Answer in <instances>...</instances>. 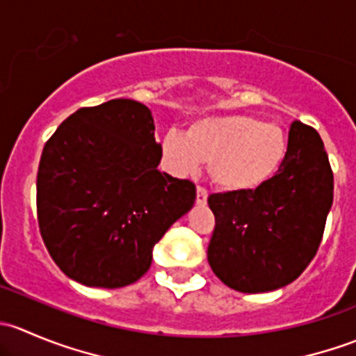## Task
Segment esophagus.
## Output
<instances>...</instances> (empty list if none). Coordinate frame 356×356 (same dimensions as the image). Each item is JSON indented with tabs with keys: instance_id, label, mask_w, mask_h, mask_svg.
Wrapping results in <instances>:
<instances>
[{
	"instance_id": "obj_1",
	"label": "esophagus",
	"mask_w": 356,
	"mask_h": 356,
	"mask_svg": "<svg viewBox=\"0 0 356 356\" xmlns=\"http://www.w3.org/2000/svg\"><path fill=\"white\" fill-rule=\"evenodd\" d=\"M207 198H208V191L203 188V186H198V188H196V201H198L200 204H204L207 203Z\"/></svg>"
}]
</instances>
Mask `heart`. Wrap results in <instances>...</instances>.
Returning <instances> with one entry per match:
<instances>
[{
    "instance_id": "heart-1",
    "label": "heart",
    "mask_w": 356,
    "mask_h": 356,
    "mask_svg": "<svg viewBox=\"0 0 356 356\" xmlns=\"http://www.w3.org/2000/svg\"><path fill=\"white\" fill-rule=\"evenodd\" d=\"M286 134L279 125L246 115L207 117L193 122L188 134L170 129L161 139V152L181 174L210 163L213 182L229 191L260 186L282 163Z\"/></svg>"
}]
</instances>
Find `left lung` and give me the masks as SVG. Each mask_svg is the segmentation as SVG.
Here are the masks:
<instances>
[{"label": "left lung", "mask_w": 356, "mask_h": 356, "mask_svg": "<svg viewBox=\"0 0 356 356\" xmlns=\"http://www.w3.org/2000/svg\"><path fill=\"white\" fill-rule=\"evenodd\" d=\"M332 195L334 177L321 136L294 120L288 152L274 177L257 189L208 198L215 215L208 245L213 274L241 293L288 286L321 246Z\"/></svg>", "instance_id": "1"}]
</instances>
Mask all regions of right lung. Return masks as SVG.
<instances>
[{
    "label": "right lung",
    "mask_w": 356,
    "mask_h": 356,
    "mask_svg": "<svg viewBox=\"0 0 356 356\" xmlns=\"http://www.w3.org/2000/svg\"><path fill=\"white\" fill-rule=\"evenodd\" d=\"M160 160L152 111L134 99L60 124L39 161L38 222L67 277L113 289L148 272L153 246L196 200V186L158 170Z\"/></svg>",
    "instance_id": "add662e5"
}]
</instances>
